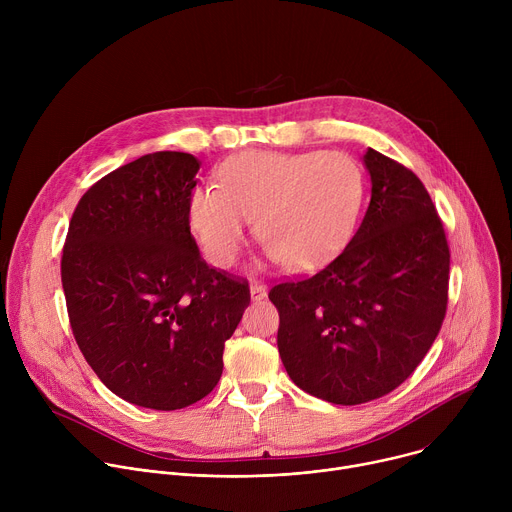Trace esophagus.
I'll use <instances>...</instances> for the list:
<instances>
[{
	"label": "esophagus",
	"mask_w": 512,
	"mask_h": 512,
	"mask_svg": "<svg viewBox=\"0 0 512 512\" xmlns=\"http://www.w3.org/2000/svg\"><path fill=\"white\" fill-rule=\"evenodd\" d=\"M265 298H267V287L263 283H253L251 285V300L259 302V300H265Z\"/></svg>",
	"instance_id": "1"
}]
</instances>
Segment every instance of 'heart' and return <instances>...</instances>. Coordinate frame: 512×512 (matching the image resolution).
<instances>
[{
    "instance_id": "b5f03b06",
    "label": "heart",
    "mask_w": 512,
    "mask_h": 512,
    "mask_svg": "<svg viewBox=\"0 0 512 512\" xmlns=\"http://www.w3.org/2000/svg\"><path fill=\"white\" fill-rule=\"evenodd\" d=\"M362 202V170L342 152L247 150L225 160L218 186L192 192L188 223L206 259L229 267L257 216L267 259L308 273L342 253L356 231Z\"/></svg>"
}]
</instances>
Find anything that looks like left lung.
<instances>
[{
	"label": "left lung",
	"instance_id": "8db88e82",
	"mask_svg": "<svg viewBox=\"0 0 512 512\" xmlns=\"http://www.w3.org/2000/svg\"><path fill=\"white\" fill-rule=\"evenodd\" d=\"M371 202L322 271L269 291L277 348L302 391L358 405L397 389L423 360L448 306L450 247L421 180L367 150Z\"/></svg>",
	"mask_w": 512,
	"mask_h": 512
}]
</instances>
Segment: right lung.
<instances>
[{
    "label": "right lung",
    "mask_w": 512,
    "mask_h": 512,
    "mask_svg": "<svg viewBox=\"0 0 512 512\" xmlns=\"http://www.w3.org/2000/svg\"><path fill=\"white\" fill-rule=\"evenodd\" d=\"M200 162L156 152L129 162L79 200L62 249L75 340L103 385L148 409L206 397L225 342L251 302L247 281L210 269L190 235Z\"/></svg>",
    "instance_id": "add662e5"
}]
</instances>
